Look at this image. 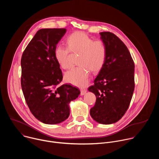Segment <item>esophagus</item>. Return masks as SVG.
I'll return each mask as SVG.
<instances>
[{
    "mask_svg": "<svg viewBox=\"0 0 159 159\" xmlns=\"http://www.w3.org/2000/svg\"><path fill=\"white\" fill-rule=\"evenodd\" d=\"M87 93V90L86 89H81L80 90V95L81 96H84V94H85Z\"/></svg>",
    "mask_w": 159,
    "mask_h": 159,
    "instance_id": "obj_1",
    "label": "esophagus"
}]
</instances>
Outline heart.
Returning <instances> with one entry per match:
<instances>
[{
    "mask_svg": "<svg viewBox=\"0 0 159 159\" xmlns=\"http://www.w3.org/2000/svg\"><path fill=\"white\" fill-rule=\"evenodd\" d=\"M67 47L58 44L54 50V57L58 64L63 69L71 67L69 56L70 52L79 53L78 67L72 69L65 75L68 83L80 87H85L90 77V71L99 72L104 65L107 49L102 40H94L83 32H75L66 39Z\"/></svg>",
    "mask_w": 159,
    "mask_h": 159,
    "instance_id": "obj_1",
    "label": "heart"
}]
</instances>
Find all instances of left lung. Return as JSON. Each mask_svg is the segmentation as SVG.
<instances>
[{"instance_id": "1", "label": "left lung", "mask_w": 159, "mask_h": 159, "mask_svg": "<svg viewBox=\"0 0 159 159\" xmlns=\"http://www.w3.org/2000/svg\"><path fill=\"white\" fill-rule=\"evenodd\" d=\"M99 34L107 55L94 85L88 89L96 97L90 115L96 122L109 125L119 121L129 107L134 88V64L126 45L115 34Z\"/></svg>"}]
</instances>
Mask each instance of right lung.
<instances>
[{
  "label": "right lung",
  "mask_w": 159,
  "mask_h": 159,
  "mask_svg": "<svg viewBox=\"0 0 159 159\" xmlns=\"http://www.w3.org/2000/svg\"><path fill=\"white\" fill-rule=\"evenodd\" d=\"M66 29H41L28 44L21 58V87L34 116L44 124L56 125L70 115L69 104L79 89L60 85L63 75L54 50Z\"/></svg>",
  "instance_id": "add662e5"
}]
</instances>
